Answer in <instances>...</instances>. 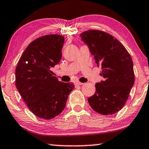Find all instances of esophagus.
Wrapping results in <instances>:
<instances>
[{
	"label": "esophagus",
	"mask_w": 149,
	"mask_h": 149,
	"mask_svg": "<svg viewBox=\"0 0 149 149\" xmlns=\"http://www.w3.org/2000/svg\"><path fill=\"white\" fill-rule=\"evenodd\" d=\"M83 84H84V83H81V82H79V81H77V82L75 83V85H83Z\"/></svg>",
	"instance_id": "34e87169"
}]
</instances>
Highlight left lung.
I'll use <instances>...</instances> for the list:
<instances>
[{
	"mask_svg": "<svg viewBox=\"0 0 149 149\" xmlns=\"http://www.w3.org/2000/svg\"><path fill=\"white\" fill-rule=\"evenodd\" d=\"M101 66L104 81L95 83L94 95L88 97L91 107L103 115H113L124 107L134 83L133 62L127 49L111 34L90 30L80 34Z\"/></svg>",
	"mask_w": 149,
	"mask_h": 149,
	"instance_id": "obj_1",
	"label": "left lung"
}]
</instances>
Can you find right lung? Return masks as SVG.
<instances>
[{
	"mask_svg": "<svg viewBox=\"0 0 149 149\" xmlns=\"http://www.w3.org/2000/svg\"><path fill=\"white\" fill-rule=\"evenodd\" d=\"M64 37L48 34L24 51L15 69V85L28 107L38 117L51 119L66 107L73 83L58 81L51 69L60 63Z\"/></svg>",
	"mask_w": 149,
	"mask_h": 149,
	"instance_id": "add662e5",
	"label": "right lung"
}]
</instances>
